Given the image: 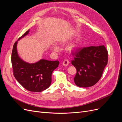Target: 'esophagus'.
<instances>
[{
  "mask_svg": "<svg viewBox=\"0 0 122 122\" xmlns=\"http://www.w3.org/2000/svg\"><path fill=\"white\" fill-rule=\"evenodd\" d=\"M69 61L68 60H65L63 62H62V64H63V66L64 67H67V66L69 65Z\"/></svg>",
  "mask_w": 122,
  "mask_h": 122,
  "instance_id": "34e87169",
  "label": "esophagus"
}]
</instances>
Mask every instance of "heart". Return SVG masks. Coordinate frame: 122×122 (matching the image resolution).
I'll return each instance as SVG.
<instances>
[{
    "label": "heart",
    "instance_id": "obj_1",
    "mask_svg": "<svg viewBox=\"0 0 122 122\" xmlns=\"http://www.w3.org/2000/svg\"><path fill=\"white\" fill-rule=\"evenodd\" d=\"M81 45V42L80 41H78L75 43H72L71 45H70L68 47V50L70 52H73L75 51L76 50L78 49L79 48ZM52 49L54 52H57L59 49L58 47L56 45H53L52 46Z\"/></svg>",
    "mask_w": 122,
    "mask_h": 122
}]
</instances>
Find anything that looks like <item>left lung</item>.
I'll return each instance as SVG.
<instances>
[{"instance_id": "8db88e82", "label": "left lung", "mask_w": 122, "mask_h": 122, "mask_svg": "<svg viewBox=\"0 0 122 122\" xmlns=\"http://www.w3.org/2000/svg\"><path fill=\"white\" fill-rule=\"evenodd\" d=\"M72 64L76 68L74 78L77 86H93L101 78L107 64L108 52L104 45L84 47L73 54Z\"/></svg>"}]
</instances>
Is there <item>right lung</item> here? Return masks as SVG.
Returning <instances> with one entry per match:
<instances>
[{"instance_id":"1","label":"right lung","mask_w":122,"mask_h":122,"mask_svg":"<svg viewBox=\"0 0 122 122\" xmlns=\"http://www.w3.org/2000/svg\"><path fill=\"white\" fill-rule=\"evenodd\" d=\"M29 29L15 43L12 53V65L14 77L22 86L30 92H41L48 88L51 83V75L58 67L59 61L41 59L30 64L19 57L17 52L18 41L27 36Z\"/></svg>"}]
</instances>
